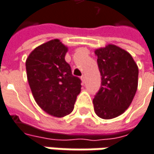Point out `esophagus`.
Segmentation results:
<instances>
[{
	"label": "esophagus",
	"mask_w": 154,
	"mask_h": 154,
	"mask_svg": "<svg viewBox=\"0 0 154 154\" xmlns=\"http://www.w3.org/2000/svg\"><path fill=\"white\" fill-rule=\"evenodd\" d=\"M81 79H82V84H84V82H85V75H82V76L81 77Z\"/></svg>",
	"instance_id": "esophagus-1"
}]
</instances>
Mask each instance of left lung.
<instances>
[{
	"label": "left lung",
	"mask_w": 154,
	"mask_h": 154,
	"mask_svg": "<svg viewBox=\"0 0 154 154\" xmlns=\"http://www.w3.org/2000/svg\"><path fill=\"white\" fill-rule=\"evenodd\" d=\"M102 76L99 91L93 100L95 114L111 119L131 105L137 88L138 68L131 55L114 45L95 50Z\"/></svg>",
	"instance_id": "1"
}]
</instances>
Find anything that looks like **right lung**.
Returning a JSON list of instances; mask_svg holds the SVG:
<instances>
[{
	"label": "right lung",
	"instance_id": "right-lung-1",
	"mask_svg": "<svg viewBox=\"0 0 154 154\" xmlns=\"http://www.w3.org/2000/svg\"><path fill=\"white\" fill-rule=\"evenodd\" d=\"M67 47L59 39L34 49L26 60L29 88L35 101L46 113L62 117L70 114L81 92L82 81L72 74L65 60Z\"/></svg>",
	"mask_w": 154,
	"mask_h": 154
}]
</instances>
